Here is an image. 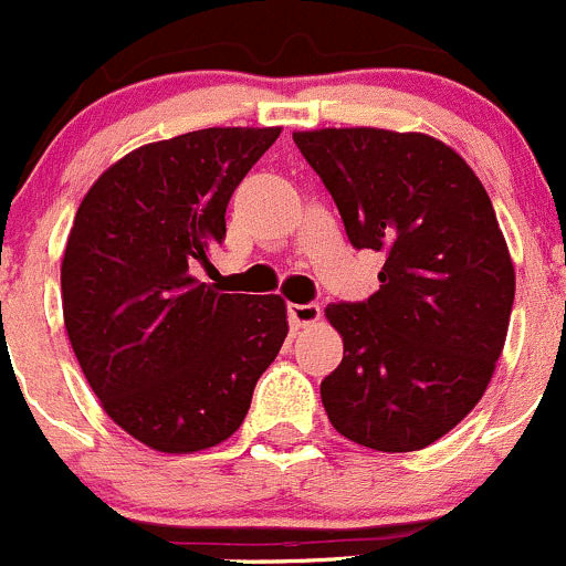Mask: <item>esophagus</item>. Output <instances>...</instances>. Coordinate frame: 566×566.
I'll return each mask as SVG.
<instances>
[{
	"mask_svg": "<svg viewBox=\"0 0 566 566\" xmlns=\"http://www.w3.org/2000/svg\"><path fill=\"white\" fill-rule=\"evenodd\" d=\"M319 317H323L319 304H290L287 306V319H290V325H295V328L317 323Z\"/></svg>",
	"mask_w": 566,
	"mask_h": 566,
	"instance_id": "34e87169",
	"label": "esophagus"
}]
</instances>
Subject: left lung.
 <instances>
[{
	"mask_svg": "<svg viewBox=\"0 0 566 566\" xmlns=\"http://www.w3.org/2000/svg\"><path fill=\"white\" fill-rule=\"evenodd\" d=\"M380 287L325 310L345 342L319 384L336 432L378 452L430 447L473 410L504 350L515 268L493 202L443 142L380 128L293 134Z\"/></svg>",
	"mask_w": 566,
	"mask_h": 566,
	"instance_id": "obj_1",
	"label": "left lung"
}]
</instances>
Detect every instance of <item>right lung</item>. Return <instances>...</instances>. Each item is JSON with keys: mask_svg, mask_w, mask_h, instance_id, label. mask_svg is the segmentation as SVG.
Returning <instances> with one entry per match:
<instances>
[{"mask_svg": "<svg viewBox=\"0 0 566 566\" xmlns=\"http://www.w3.org/2000/svg\"><path fill=\"white\" fill-rule=\"evenodd\" d=\"M279 134L205 128L145 145L78 205L62 260L67 336L106 413L158 452L227 441L287 336L279 295L216 293L191 276Z\"/></svg>", "mask_w": 566, "mask_h": 566, "instance_id": "1", "label": "right lung"}]
</instances>
